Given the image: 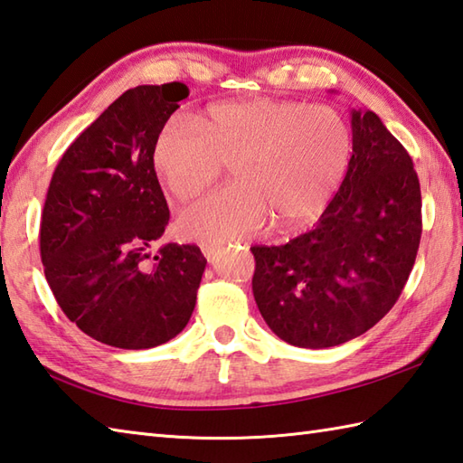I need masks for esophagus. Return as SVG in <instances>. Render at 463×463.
Instances as JSON below:
<instances>
[{"instance_id":"obj_1","label":"esophagus","mask_w":463,"mask_h":463,"mask_svg":"<svg viewBox=\"0 0 463 463\" xmlns=\"http://www.w3.org/2000/svg\"><path fill=\"white\" fill-rule=\"evenodd\" d=\"M202 251H203V256L207 258V261H213L215 253L220 251V245L218 243H202Z\"/></svg>"}]
</instances>
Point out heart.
Returning <instances> with one entry per match:
<instances>
[{
    "instance_id": "heart-1",
    "label": "heart",
    "mask_w": 463,
    "mask_h": 463,
    "mask_svg": "<svg viewBox=\"0 0 463 463\" xmlns=\"http://www.w3.org/2000/svg\"><path fill=\"white\" fill-rule=\"evenodd\" d=\"M352 157V128L337 109L269 98L215 103L200 124L172 118L154 146L156 172L179 202L205 192L233 159L238 182L179 218L185 238L203 243L248 238L269 213L286 230L317 218Z\"/></svg>"
}]
</instances>
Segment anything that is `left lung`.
Masks as SVG:
<instances>
[{"label":"left lung","mask_w":463,"mask_h":463,"mask_svg":"<svg viewBox=\"0 0 463 463\" xmlns=\"http://www.w3.org/2000/svg\"><path fill=\"white\" fill-rule=\"evenodd\" d=\"M350 172L316 228L253 245L260 314L284 342L322 350L365 334L416 263L421 192L410 154L373 111H352Z\"/></svg>","instance_id":"obj_1"}]
</instances>
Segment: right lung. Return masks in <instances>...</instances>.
I'll return each mask as SVG.
<instances>
[{
	"mask_svg": "<svg viewBox=\"0 0 463 463\" xmlns=\"http://www.w3.org/2000/svg\"><path fill=\"white\" fill-rule=\"evenodd\" d=\"M187 96L179 81L121 93L65 149L47 187V284L70 322L121 350H147L182 332L207 263L194 243L152 250L169 222L154 146Z\"/></svg>",
	"mask_w": 463,
	"mask_h": 463,
	"instance_id": "add662e5",
	"label": "right lung"
}]
</instances>
